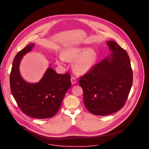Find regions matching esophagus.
Segmentation results:
<instances>
[{
  "label": "esophagus",
  "instance_id": "1",
  "mask_svg": "<svg viewBox=\"0 0 149 149\" xmlns=\"http://www.w3.org/2000/svg\"><path fill=\"white\" fill-rule=\"evenodd\" d=\"M71 83L72 84H75L77 83V79L74 78V77H71Z\"/></svg>",
  "mask_w": 149,
  "mask_h": 149
}]
</instances>
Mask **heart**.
<instances>
[{"instance_id":"b5f03b06","label":"heart","mask_w":149,"mask_h":149,"mask_svg":"<svg viewBox=\"0 0 149 149\" xmlns=\"http://www.w3.org/2000/svg\"><path fill=\"white\" fill-rule=\"evenodd\" d=\"M61 60L72 62L73 70L78 74L89 72L95 65L97 54L92 48L71 47L63 50L61 54Z\"/></svg>"}]
</instances>
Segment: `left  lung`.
Returning a JSON list of instances; mask_svg holds the SVG:
<instances>
[{
    "label": "left lung",
    "mask_w": 149,
    "mask_h": 149,
    "mask_svg": "<svg viewBox=\"0 0 149 149\" xmlns=\"http://www.w3.org/2000/svg\"><path fill=\"white\" fill-rule=\"evenodd\" d=\"M107 44L112 52L79 80L86 107L93 114L101 116L123 107L133 84L128 54L115 41Z\"/></svg>",
    "instance_id": "1"
}]
</instances>
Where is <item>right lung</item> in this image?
Instances as JSON below:
<instances>
[{
    "mask_svg": "<svg viewBox=\"0 0 149 149\" xmlns=\"http://www.w3.org/2000/svg\"><path fill=\"white\" fill-rule=\"evenodd\" d=\"M35 46L28 45L15 56L10 75V90L19 107L26 115L38 119L52 117L59 110L67 91L71 86L69 73L57 74L48 68L37 83L25 81L19 72L24 55Z\"/></svg>",
    "mask_w": 149,
    "mask_h": 149,
    "instance_id": "1",
    "label": "right lung"
}]
</instances>
